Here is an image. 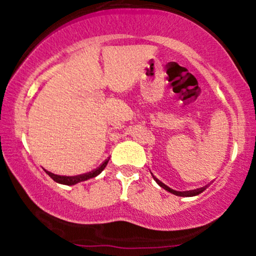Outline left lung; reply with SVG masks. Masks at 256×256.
Returning <instances> with one entry per match:
<instances>
[{
  "mask_svg": "<svg viewBox=\"0 0 256 256\" xmlns=\"http://www.w3.org/2000/svg\"><path fill=\"white\" fill-rule=\"evenodd\" d=\"M152 178H154L155 181H156L158 182V185H160L162 187V188L164 190H166V191H168L170 192V194H176V196H182V197H191V196H197V194H201L202 191H204V187H202V188H197V190H194V191H185V192H180V191H175V190H172V188H170V187H168L166 185H165V184H162V181H159L156 178H155V176H152Z\"/></svg>",
  "mask_w": 256,
  "mask_h": 256,
  "instance_id": "8db88e82",
  "label": "left lung"
}]
</instances>
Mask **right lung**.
I'll return each mask as SVG.
<instances>
[{"label":"right lung","instance_id":"1","mask_svg":"<svg viewBox=\"0 0 256 256\" xmlns=\"http://www.w3.org/2000/svg\"><path fill=\"white\" fill-rule=\"evenodd\" d=\"M107 162H108V160H104V162H102V164L100 165L98 168H94V170L91 171V172L82 174V175H78V176H60V175H55V174L50 172V171H46V174H48V175L50 176V178H52V180L55 181V182L62 184V185L71 186V185H75V184H78V182H81V181L88 180V178H94V176L98 175V174H101L102 170L106 168Z\"/></svg>","mask_w":256,"mask_h":256}]
</instances>
